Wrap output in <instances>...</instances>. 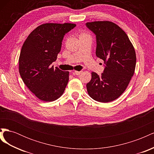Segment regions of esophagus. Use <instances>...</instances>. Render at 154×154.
Instances as JSON below:
<instances>
[{
  "mask_svg": "<svg viewBox=\"0 0 154 154\" xmlns=\"http://www.w3.org/2000/svg\"><path fill=\"white\" fill-rule=\"evenodd\" d=\"M82 72V71H74L72 72L73 74H74V75H80V74Z\"/></svg>",
  "mask_w": 154,
  "mask_h": 154,
  "instance_id": "obj_1",
  "label": "esophagus"
}]
</instances>
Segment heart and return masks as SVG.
<instances>
[{"label": "heart", "instance_id": "obj_1", "mask_svg": "<svg viewBox=\"0 0 154 154\" xmlns=\"http://www.w3.org/2000/svg\"><path fill=\"white\" fill-rule=\"evenodd\" d=\"M85 35H88V34H87L86 32H81L80 35H79V37H81V36H85Z\"/></svg>", "mask_w": 154, "mask_h": 154}]
</instances>
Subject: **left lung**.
<instances>
[{
	"label": "left lung",
	"mask_w": 154,
	"mask_h": 154,
	"mask_svg": "<svg viewBox=\"0 0 154 154\" xmlns=\"http://www.w3.org/2000/svg\"><path fill=\"white\" fill-rule=\"evenodd\" d=\"M86 25L96 36V56L106 64L101 76L91 72L87 92L93 100L107 103L118 98L128 85L136 68V51L126 32L115 23L94 21Z\"/></svg>",
	"instance_id": "8db88e82"
}]
</instances>
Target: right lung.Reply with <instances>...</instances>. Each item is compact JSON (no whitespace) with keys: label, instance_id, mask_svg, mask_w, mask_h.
<instances>
[{"label":"right lung","instance_id":"add662e5","mask_svg":"<svg viewBox=\"0 0 154 154\" xmlns=\"http://www.w3.org/2000/svg\"><path fill=\"white\" fill-rule=\"evenodd\" d=\"M76 26L72 23H45L32 31L23 44L19 60V72L23 82L42 101H53L64 92L69 71L54 69L65 34Z\"/></svg>","mask_w":154,"mask_h":154}]
</instances>
